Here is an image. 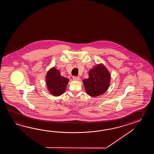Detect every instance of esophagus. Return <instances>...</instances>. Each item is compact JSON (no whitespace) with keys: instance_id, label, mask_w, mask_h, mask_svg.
Wrapping results in <instances>:
<instances>
[{"instance_id":"1","label":"esophagus","mask_w":154,"mask_h":154,"mask_svg":"<svg viewBox=\"0 0 154 154\" xmlns=\"http://www.w3.org/2000/svg\"><path fill=\"white\" fill-rule=\"evenodd\" d=\"M72 79H73V80H80V78L79 76H73Z\"/></svg>"}]
</instances>
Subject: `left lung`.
Returning <instances> with one entry per match:
<instances>
[{"label": "left lung", "instance_id": "1", "mask_svg": "<svg viewBox=\"0 0 154 154\" xmlns=\"http://www.w3.org/2000/svg\"><path fill=\"white\" fill-rule=\"evenodd\" d=\"M88 79L82 82L87 94L96 97L104 94L108 89L111 80V75L103 64H98L91 69Z\"/></svg>", "mask_w": 154, "mask_h": 154}]
</instances>
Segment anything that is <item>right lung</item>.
<instances>
[{"label": "right lung", "mask_w": 154, "mask_h": 154, "mask_svg": "<svg viewBox=\"0 0 154 154\" xmlns=\"http://www.w3.org/2000/svg\"><path fill=\"white\" fill-rule=\"evenodd\" d=\"M69 79L60 75L58 69L52 68L46 75V84L48 90L54 96H59L65 92Z\"/></svg>", "instance_id": "1"}]
</instances>
